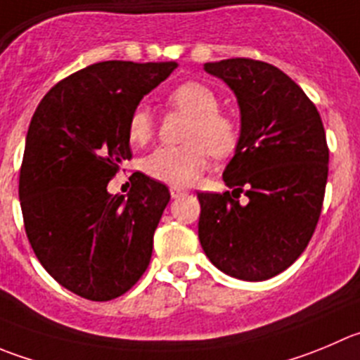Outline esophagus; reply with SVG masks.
Segmentation results:
<instances>
[{"instance_id": "obj_1", "label": "esophagus", "mask_w": 360, "mask_h": 360, "mask_svg": "<svg viewBox=\"0 0 360 360\" xmlns=\"http://www.w3.org/2000/svg\"><path fill=\"white\" fill-rule=\"evenodd\" d=\"M169 194H171V198H173V200H176V198H182V196H186V194H187V191L180 189V187H171V189H169Z\"/></svg>"}]
</instances>
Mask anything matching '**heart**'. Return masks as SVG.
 I'll return each mask as SVG.
<instances>
[{
    "label": "heart",
    "mask_w": 360,
    "mask_h": 360,
    "mask_svg": "<svg viewBox=\"0 0 360 360\" xmlns=\"http://www.w3.org/2000/svg\"><path fill=\"white\" fill-rule=\"evenodd\" d=\"M167 104L189 115L184 145L160 146L143 159V171L153 180L173 187H187L203 173L208 152L215 157L229 153L237 145V125L217 109V97L203 83L187 81L167 94ZM132 145H145L153 134V118L146 105L132 111L127 125Z\"/></svg>",
    "instance_id": "1"
}]
</instances>
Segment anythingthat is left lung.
Instances as JSON below:
<instances>
[{"label": "left lung", "mask_w": 360, "mask_h": 360, "mask_svg": "<svg viewBox=\"0 0 360 360\" xmlns=\"http://www.w3.org/2000/svg\"><path fill=\"white\" fill-rule=\"evenodd\" d=\"M203 68L237 97L240 134L222 173L231 194L198 193V237L221 272L270 279L302 255L320 219L328 173L323 123L302 88L274 65L231 58ZM240 192L248 204L238 201Z\"/></svg>", "instance_id": "8db88e82"}]
</instances>
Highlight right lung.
<instances>
[{
  "mask_svg": "<svg viewBox=\"0 0 360 360\" xmlns=\"http://www.w3.org/2000/svg\"><path fill=\"white\" fill-rule=\"evenodd\" d=\"M176 61H101L47 91L30 123L19 176L26 235L44 269L88 300L116 299L152 258L169 191L143 173L129 194L108 184L131 160L127 125Z\"/></svg>",
  "mask_w": 360,
  "mask_h": 360,
  "instance_id": "1",
  "label": "right lung"
}]
</instances>
